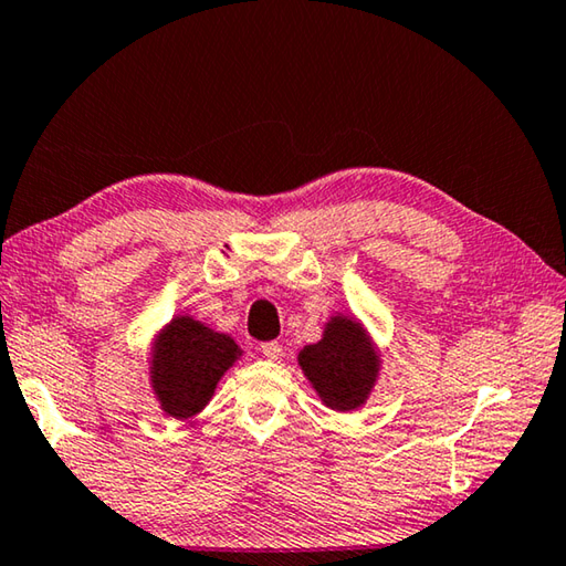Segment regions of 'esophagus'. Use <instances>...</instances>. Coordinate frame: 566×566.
I'll return each instance as SVG.
<instances>
[{
	"mask_svg": "<svg viewBox=\"0 0 566 566\" xmlns=\"http://www.w3.org/2000/svg\"><path fill=\"white\" fill-rule=\"evenodd\" d=\"M282 352H284V349H282L280 342H264V344H262V354H264L266 359H272V361L280 359Z\"/></svg>",
	"mask_w": 566,
	"mask_h": 566,
	"instance_id": "34e87169",
	"label": "esophagus"
}]
</instances>
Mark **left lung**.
<instances>
[{
    "instance_id": "1",
    "label": "left lung",
    "mask_w": 566,
    "mask_h": 566,
    "mask_svg": "<svg viewBox=\"0 0 566 566\" xmlns=\"http://www.w3.org/2000/svg\"><path fill=\"white\" fill-rule=\"evenodd\" d=\"M296 364L322 405L347 415L367 405L385 359L361 319L347 312H334L324 322L322 339L302 347Z\"/></svg>"
}]
</instances>
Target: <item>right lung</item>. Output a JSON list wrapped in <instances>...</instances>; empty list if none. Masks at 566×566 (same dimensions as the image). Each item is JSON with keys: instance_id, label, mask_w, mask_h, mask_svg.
<instances>
[{"instance_id": "add662e5", "label": "right lung", "mask_w": 566, "mask_h": 566, "mask_svg": "<svg viewBox=\"0 0 566 566\" xmlns=\"http://www.w3.org/2000/svg\"><path fill=\"white\" fill-rule=\"evenodd\" d=\"M244 349L191 314H175L151 337L147 377L161 415L191 419L214 397V389Z\"/></svg>"}]
</instances>
